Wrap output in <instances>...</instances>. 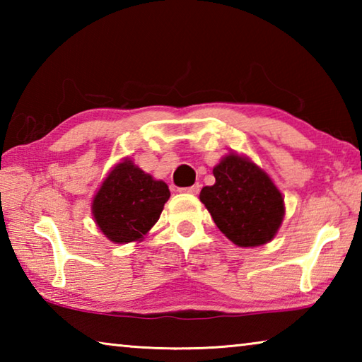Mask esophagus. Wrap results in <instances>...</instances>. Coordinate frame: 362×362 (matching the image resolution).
Masks as SVG:
<instances>
[{
    "instance_id": "34e87169",
    "label": "esophagus",
    "mask_w": 362,
    "mask_h": 362,
    "mask_svg": "<svg viewBox=\"0 0 362 362\" xmlns=\"http://www.w3.org/2000/svg\"><path fill=\"white\" fill-rule=\"evenodd\" d=\"M180 192L183 193H189V194H196L199 192V183H194L192 187H187V188H180Z\"/></svg>"
}]
</instances>
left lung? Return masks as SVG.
Wrapping results in <instances>:
<instances>
[{"label": "left lung", "instance_id": "left-lung-1", "mask_svg": "<svg viewBox=\"0 0 362 362\" xmlns=\"http://www.w3.org/2000/svg\"><path fill=\"white\" fill-rule=\"evenodd\" d=\"M216 183L199 199L218 230L238 246L272 241L284 217V199L272 179L249 159L231 153L214 168Z\"/></svg>", "mask_w": 362, "mask_h": 362}]
</instances>
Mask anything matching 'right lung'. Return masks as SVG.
I'll return each mask as SVG.
<instances>
[{
  "label": "right lung",
  "instance_id": "obj_1",
  "mask_svg": "<svg viewBox=\"0 0 362 362\" xmlns=\"http://www.w3.org/2000/svg\"><path fill=\"white\" fill-rule=\"evenodd\" d=\"M169 188L126 159L103 180L93 203L95 223L118 244L137 241L158 222Z\"/></svg>",
  "mask_w": 362,
  "mask_h": 362
}]
</instances>
